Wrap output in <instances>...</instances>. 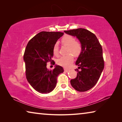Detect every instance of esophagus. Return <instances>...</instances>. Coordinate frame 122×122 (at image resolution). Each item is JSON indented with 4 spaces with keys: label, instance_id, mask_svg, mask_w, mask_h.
<instances>
[{
    "label": "esophagus",
    "instance_id": "esophagus-1",
    "mask_svg": "<svg viewBox=\"0 0 122 122\" xmlns=\"http://www.w3.org/2000/svg\"><path fill=\"white\" fill-rule=\"evenodd\" d=\"M64 71H66V72H68V71H69V69H64Z\"/></svg>",
    "mask_w": 122,
    "mask_h": 122
}]
</instances>
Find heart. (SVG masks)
<instances>
[{"instance_id": "heart-1", "label": "heart", "mask_w": 122, "mask_h": 122, "mask_svg": "<svg viewBox=\"0 0 122 122\" xmlns=\"http://www.w3.org/2000/svg\"><path fill=\"white\" fill-rule=\"evenodd\" d=\"M63 46H68L67 56H62L57 60V63L63 67H69L74 61V56L77 57L81 54L82 49V45L80 42L76 40L74 36L70 35L63 36L61 40ZM53 54L55 56L59 55V47L56 43L54 45L52 49Z\"/></svg>"}]
</instances>
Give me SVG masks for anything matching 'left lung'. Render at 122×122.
I'll use <instances>...</instances> for the list:
<instances>
[{"label": "left lung", "mask_w": 122, "mask_h": 122, "mask_svg": "<svg viewBox=\"0 0 122 122\" xmlns=\"http://www.w3.org/2000/svg\"><path fill=\"white\" fill-rule=\"evenodd\" d=\"M64 32L77 37L82 45V51L76 62L80 70L75 69L77 76L71 80V83L78 92H86L97 83L104 69L102 46L95 35L86 29L77 28Z\"/></svg>", "instance_id": "8db88e82"}]
</instances>
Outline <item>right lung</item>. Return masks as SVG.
<instances>
[{
    "label": "right lung",
    "mask_w": 122,
    "mask_h": 122,
    "mask_svg": "<svg viewBox=\"0 0 122 122\" xmlns=\"http://www.w3.org/2000/svg\"><path fill=\"white\" fill-rule=\"evenodd\" d=\"M63 33L41 32L27 45L24 55L26 77L30 86L40 93L47 94L53 91L56 85L57 76L64 71L60 66L50 71L46 67L47 62L54 61L51 60L53 47Z\"/></svg>",
    "instance_id": "obj_1"
}]
</instances>
